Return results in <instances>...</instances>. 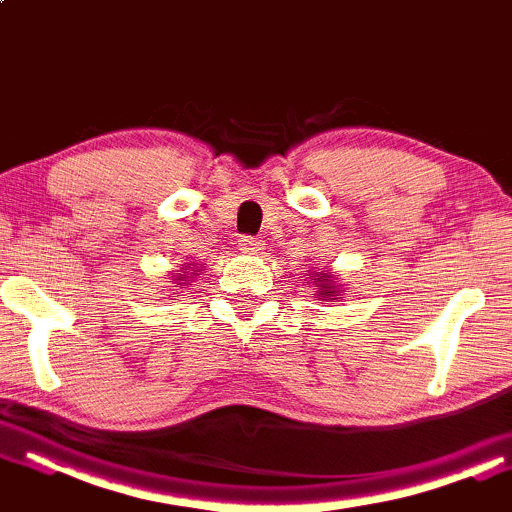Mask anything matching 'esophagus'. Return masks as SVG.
I'll return each mask as SVG.
<instances>
[{"label":"esophagus","instance_id":"1","mask_svg":"<svg viewBox=\"0 0 512 512\" xmlns=\"http://www.w3.org/2000/svg\"><path fill=\"white\" fill-rule=\"evenodd\" d=\"M241 250L243 253H259L264 248V241L259 236H241Z\"/></svg>","mask_w":512,"mask_h":512}]
</instances>
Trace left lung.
<instances>
[{"label": "left lung", "mask_w": 512, "mask_h": 512, "mask_svg": "<svg viewBox=\"0 0 512 512\" xmlns=\"http://www.w3.org/2000/svg\"><path fill=\"white\" fill-rule=\"evenodd\" d=\"M312 280L319 282L317 287L322 289V294H319V296H324V301L331 299V296H338V294L333 292V287H331V276H324V273H317V276H315V273H312Z\"/></svg>", "instance_id": "left-lung-1"}]
</instances>
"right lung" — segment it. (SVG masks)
Wrapping results in <instances>:
<instances>
[{
	"label": "right lung",
	"mask_w": 512,
	"mask_h": 512,
	"mask_svg": "<svg viewBox=\"0 0 512 512\" xmlns=\"http://www.w3.org/2000/svg\"><path fill=\"white\" fill-rule=\"evenodd\" d=\"M193 276H197V273H193ZM179 280H181V278H179Z\"/></svg>",
	"instance_id": "right-lung-1"
}]
</instances>
